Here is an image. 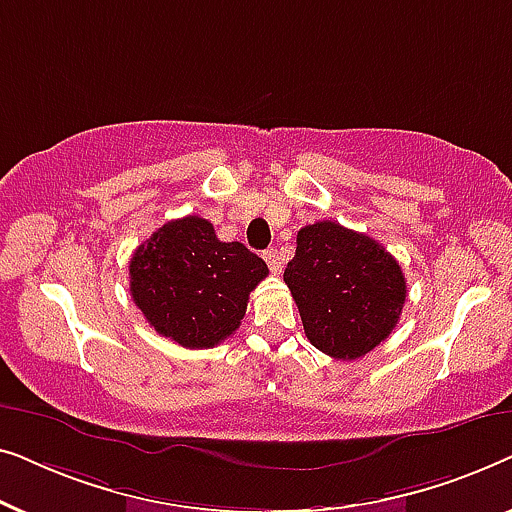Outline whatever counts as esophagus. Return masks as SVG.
<instances>
[{
    "mask_svg": "<svg viewBox=\"0 0 512 512\" xmlns=\"http://www.w3.org/2000/svg\"><path fill=\"white\" fill-rule=\"evenodd\" d=\"M263 258H265V263H268V268L275 272V275H279V272H282V268H284V258H282V254H279L277 249H268V251H263Z\"/></svg>",
    "mask_w": 512,
    "mask_h": 512,
    "instance_id": "1",
    "label": "esophagus"
}]
</instances>
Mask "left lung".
<instances>
[{
  "instance_id": "8db88e82",
  "label": "left lung",
  "mask_w": 512,
  "mask_h": 512,
  "mask_svg": "<svg viewBox=\"0 0 512 512\" xmlns=\"http://www.w3.org/2000/svg\"><path fill=\"white\" fill-rule=\"evenodd\" d=\"M284 282L307 340L342 361L361 359L387 340L408 296L396 258L373 237L335 221L298 230Z\"/></svg>"
}]
</instances>
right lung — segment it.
<instances>
[{"instance_id": "obj_1", "label": "right lung", "mask_w": 512, "mask_h": 512, "mask_svg": "<svg viewBox=\"0 0 512 512\" xmlns=\"http://www.w3.org/2000/svg\"><path fill=\"white\" fill-rule=\"evenodd\" d=\"M265 277L263 258L242 242H221L200 216L167 221L130 258L135 305L156 333L186 349L230 338Z\"/></svg>"}]
</instances>
